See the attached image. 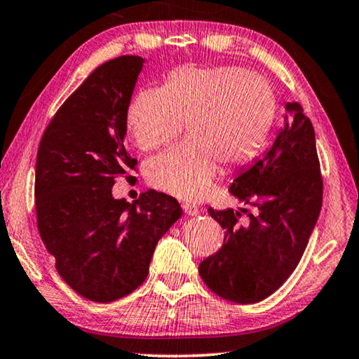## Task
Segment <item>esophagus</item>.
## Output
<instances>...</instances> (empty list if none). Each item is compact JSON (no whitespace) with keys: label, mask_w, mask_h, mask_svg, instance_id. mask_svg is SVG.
Segmentation results:
<instances>
[{"label":"esophagus","mask_w":359,"mask_h":359,"mask_svg":"<svg viewBox=\"0 0 359 359\" xmlns=\"http://www.w3.org/2000/svg\"><path fill=\"white\" fill-rule=\"evenodd\" d=\"M182 208H184V212L187 214V216H196V214L200 212V208H198L196 205H191V203H184Z\"/></svg>","instance_id":"esophagus-1"}]
</instances>
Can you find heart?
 I'll use <instances>...</instances> for the list:
<instances>
[{"label":"heart","mask_w":359,"mask_h":359,"mask_svg":"<svg viewBox=\"0 0 359 359\" xmlns=\"http://www.w3.org/2000/svg\"><path fill=\"white\" fill-rule=\"evenodd\" d=\"M277 101L263 77L242 67L184 66L164 88H149L132 100L127 126L138 148L154 149L184 128L190 137L151 156L145 164L149 185L179 200H201L211 190L217 163H248L269 137Z\"/></svg>","instance_id":"obj_1"}]
</instances>
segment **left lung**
I'll use <instances>...</instances> for the list:
<instances>
[{
  "mask_svg": "<svg viewBox=\"0 0 359 359\" xmlns=\"http://www.w3.org/2000/svg\"><path fill=\"white\" fill-rule=\"evenodd\" d=\"M283 127L272 147L242 169L231 195L255 214L240 224L229 208L208 212L221 224L222 248L200 264L203 282L219 297L256 303L285 282L306 248L323 205V179L311 121L297 101L285 103ZM245 212V210H240Z\"/></svg>",
  "mask_w": 359,
  "mask_h": 359,
  "instance_id": "obj_1",
  "label": "left lung"
}]
</instances>
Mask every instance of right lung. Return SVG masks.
Masks as SVG:
<instances>
[{
  "label": "right lung",
  "instance_id": "add662e5",
  "mask_svg": "<svg viewBox=\"0 0 359 359\" xmlns=\"http://www.w3.org/2000/svg\"><path fill=\"white\" fill-rule=\"evenodd\" d=\"M143 62L119 56L96 67L57 109L36 154L40 237L62 279L98 303L142 285L159 238L182 216L179 201L156 190L133 203L112 196L117 175L137 165L127 111Z\"/></svg>",
  "mask_w": 359,
  "mask_h": 359
}]
</instances>
